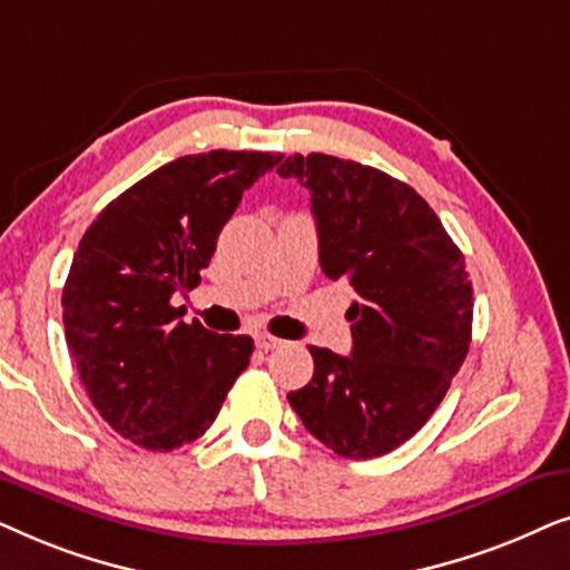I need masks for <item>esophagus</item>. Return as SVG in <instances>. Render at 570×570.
Masks as SVG:
<instances>
[{
    "label": "esophagus",
    "instance_id": "1",
    "mask_svg": "<svg viewBox=\"0 0 570 570\" xmlns=\"http://www.w3.org/2000/svg\"><path fill=\"white\" fill-rule=\"evenodd\" d=\"M283 345H285V342L277 340V337H272V334H256V347L264 350V353H269V350H277V347H283Z\"/></svg>",
    "mask_w": 570,
    "mask_h": 570
}]
</instances>
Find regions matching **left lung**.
<instances>
[{"label":"left lung","instance_id":"left-lung-1","mask_svg":"<svg viewBox=\"0 0 570 570\" xmlns=\"http://www.w3.org/2000/svg\"><path fill=\"white\" fill-rule=\"evenodd\" d=\"M277 174L311 194L324 275L357 293L353 353L308 347L314 379L287 402L334 454L384 456L428 423L470 350L464 254L428 202L384 170L311 153Z\"/></svg>","mask_w":570,"mask_h":570}]
</instances>
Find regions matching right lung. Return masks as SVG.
Listing matches in <instances>:
<instances>
[{
    "mask_svg": "<svg viewBox=\"0 0 570 570\" xmlns=\"http://www.w3.org/2000/svg\"><path fill=\"white\" fill-rule=\"evenodd\" d=\"M272 153L184 155L119 194L77 246L61 295L67 347L100 417L150 451L213 425L254 340L184 322L170 298L199 283L223 225Z\"/></svg>",
    "mask_w": 570,
    "mask_h": 570,
    "instance_id": "1",
    "label": "right lung"
}]
</instances>
